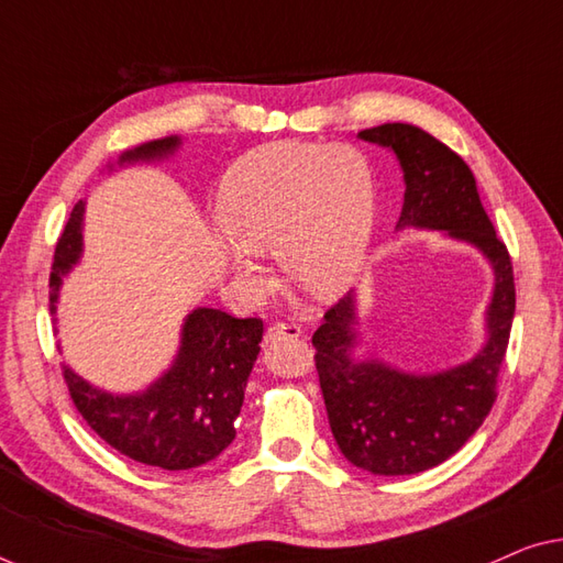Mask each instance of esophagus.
<instances>
[{
	"instance_id": "34e87169",
	"label": "esophagus",
	"mask_w": 563,
	"mask_h": 563,
	"mask_svg": "<svg viewBox=\"0 0 563 563\" xmlns=\"http://www.w3.org/2000/svg\"><path fill=\"white\" fill-rule=\"evenodd\" d=\"M299 333H302V330H299V325H295V322H276V325L266 330L264 341L276 343V341H282V338H297Z\"/></svg>"
}]
</instances>
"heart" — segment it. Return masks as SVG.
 <instances>
[{
    "label": "heart",
    "mask_w": 563,
    "mask_h": 563,
    "mask_svg": "<svg viewBox=\"0 0 563 563\" xmlns=\"http://www.w3.org/2000/svg\"><path fill=\"white\" fill-rule=\"evenodd\" d=\"M214 214L235 243L274 251L291 282L330 299L356 282L366 261L372 174L364 156L345 145H266L225 174ZM251 251L235 253V272L251 289H266L272 276Z\"/></svg>",
    "instance_id": "obj_1"
}]
</instances>
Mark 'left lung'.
Instances as JSON below:
<instances>
[{
	"instance_id": "8db88e82",
	"label": "left lung",
	"mask_w": 563,
	"mask_h": 563,
	"mask_svg": "<svg viewBox=\"0 0 563 563\" xmlns=\"http://www.w3.org/2000/svg\"><path fill=\"white\" fill-rule=\"evenodd\" d=\"M358 137L391 148L402 166L405 205L397 228L443 230L479 249L495 268L489 338L461 366L407 374L379 358H353V291L330 307L312 335L330 430L343 456L379 476L420 474L453 456L495 405L515 314L512 261L484 212L472 168L459 153L405 122L361 130Z\"/></svg>"
}]
</instances>
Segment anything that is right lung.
<instances>
[{
	"label": "right lung",
	"instance_id": "add662e5",
	"mask_svg": "<svg viewBox=\"0 0 563 563\" xmlns=\"http://www.w3.org/2000/svg\"><path fill=\"white\" fill-rule=\"evenodd\" d=\"M179 137H164L125 151L120 164L164 158ZM84 202L71 210L58 238L51 272V312L56 314L60 279L81 256ZM258 318L197 307L181 328V345L168 372L137 395H110L64 368V382L87 426L122 456L166 472H187L218 459L235 438L243 391L261 351Z\"/></svg>",
	"mask_w": 563,
	"mask_h": 563
}]
</instances>
